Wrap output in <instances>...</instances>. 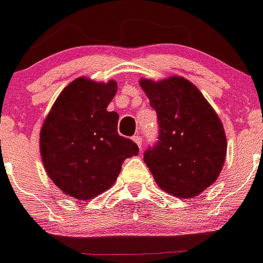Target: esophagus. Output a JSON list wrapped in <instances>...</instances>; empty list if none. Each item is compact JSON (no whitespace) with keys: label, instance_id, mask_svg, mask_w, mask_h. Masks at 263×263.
Listing matches in <instances>:
<instances>
[{"label":"esophagus","instance_id":"obj_1","mask_svg":"<svg viewBox=\"0 0 263 263\" xmlns=\"http://www.w3.org/2000/svg\"><path fill=\"white\" fill-rule=\"evenodd\" d=\"M134 142H135L136 144H138L139 148H142V144H143V139H142V136H140V135L134 136Z\"/></svg>","mask_w":263,"mask_h":263}]
</instances>
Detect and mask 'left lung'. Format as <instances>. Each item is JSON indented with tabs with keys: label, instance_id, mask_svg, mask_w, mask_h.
I'll return each mask as SVG.
<instances>
[{
	"label": "left lung",
	"instance_id": "8db88e82",
	"mask_svg": "<svg viewBox=\"0 0 263 263\" xmlns=\"http://www.w3.org/2000/svg\"><path fill=\"white\" fill-rule=\"evenodd\" d=\"M139 83L159 124L157 144L144 153L147 167L165 192L196 197L217 180L226 161L227 138L220 119L183 77Z\"/></svg>",
	"mask_w": 263,
	"mask_h": 263
}]
</instances>
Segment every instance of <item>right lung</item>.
<instances>
[{
	"mask_svg": "<svg viewBox=\"0 0 263 263\" xmlns=\"http://www.w3.org/2000/svg\"><path fill=\"white\" fill-rule=\"evenodd\" d=\"M117 83L80 77L62 90L40 131L47 176L65 194L91 200L112 186L127 158L138 155L131 139L117 134L119 115L108 112Z\"/></svg>",
	"mask_w": 263,
	"mask_h": 263,
	"instance_id": "add662e5",
	"label": "right lung"
}]
</instances>
